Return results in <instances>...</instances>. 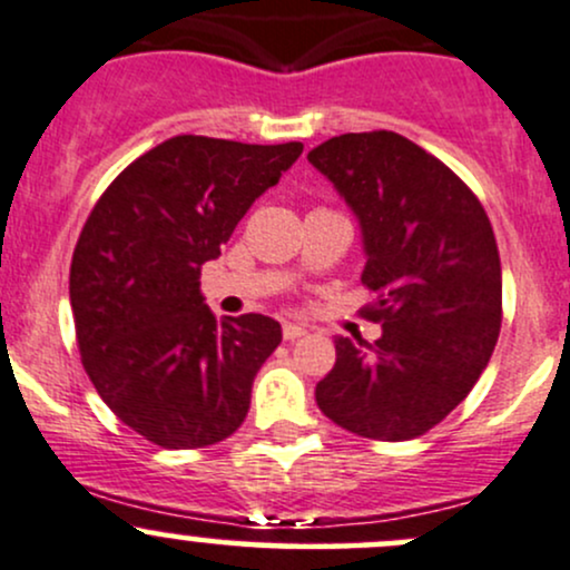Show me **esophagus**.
I'll return each instance as SVG.
<instances>
[{
    "label": "esophagus",
    "instance_id": "esophagus-1",
    "mask_svg": "<svg viewBox=\"0 0 570 570\" xmlns=\"http://www.w3.org/2000/svg\"><path fill=\"white\" fill-rule=\"evenodd\" d=\"M308 335V327L305 324H297V322H284V337L286 341H297V337Z\"/></svg>",
    "mask_w": 570,
    "mask_h": 570
}]
</instances>
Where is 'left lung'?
I'll list each match as a JSON object with an SVG mask.
<instances>
[{"mask_svg":"<svg viewBox=\"0 0 570 570\" xmlns=\"http://www.w3.org/2000/svg\"><path fill=\"white\" fill-rule=\"evenodd\" d=\"M308 161L360 218L362 284L376 295L362 316L381 324L376 343L335 337L316 403L348 433L411 441L458 409L495 348V233L476 194L397 132L330 137Z\"/></svg>","mask_w":570,"mask_h":570,"instance_id":"8db88e82","label":"left lung"}]
</instances>
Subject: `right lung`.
<instances>
[{"instance_id":"right-lung-1","label":"right lung","mask_w":570,"mask_h":570,"mask_svg":"<svg viewBox=\"0 0 570 570\" xmlns=\"http://www.w3.org/2000/svg\"><path fill=\"white\" fill-rule=\"evenodd\" d=\"M299 154L303 142L170 137L86 218L70 267L80 360L112 414L156 446H210L248 414L281 324L262 314L216 322L199 271Z\"/></svg>"}]
</instances>
